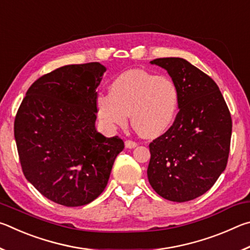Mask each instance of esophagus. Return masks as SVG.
<instances>
[{
	"label": "esophagus",
	"mask_w": 250,
	"mask_h": 250,
	"mask_svg": "<svg viewBox=\"0 0 250 250\" xmlns=\"http://www.w3.org/2000/svg\"><path fill=\"white\" fill-rule=\"evenodd\" d=\"M125 147H128V149H134V147L138 146V143L134 141H131V140H126L125 142Z\"/></svg>",
	"instance_id": "34e87169"
}]
</instances>
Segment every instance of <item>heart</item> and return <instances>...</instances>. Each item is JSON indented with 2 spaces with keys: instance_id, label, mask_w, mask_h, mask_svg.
<instances>
[{
  "instance_id": "obj_1",
  "label": "heart",
  "mask_w": 250,
  "mask_h": 250,
  "mask_svg": "<svg viewBox=\"0 0 250 250\" xmlns=\"http://www.w3.org/2000/svg\"><path fill=\"white\" fill-rule=\"evenodd\" d=\"M179 92L173 80L142 69L121 74L110 84L109 95L96 98L97 113L105 126H125L129 113L135 130L146 138H156L174 120Z\"/></svg>"
}]
</instances>
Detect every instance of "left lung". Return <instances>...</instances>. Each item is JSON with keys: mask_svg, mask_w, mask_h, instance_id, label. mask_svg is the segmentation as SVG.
<instances>
[{"mask_svg": "<svg viewBox=\"0 0 250 250\" xmlns=\"http://www.w3.org/2000/svg\"><path fill=\"white\" fill-rule=\"evenodd\" d=\"M150 62L175 83L180 111L171 128L150 143L147 179L166 200L188 202L208 191L226 168L231 117L216 83L191 62L179 57Z\"/></svg>", "mask_w": 250, "mask_h": 250, "instance_id": "8db88e82", "label": "left lung"}]
</instances>
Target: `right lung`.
Returning <instances> with one entry per match:
<instances>
[{
    "instance_id": "1",
    "label": "right lung",
    "mask_w": 250,
    "mask_h": 250,
    "mask_svg": "<svg viewBox=\"0 0 250 250\" xmlns=\"http://www.w3.org/2000/svg\"><path fill=\"white\" fill-rule=\"evenodd\" d=\"M105 67L67 65L28 88L14 121V137L26 180L57 204H89L107 186L125 143L96 129L97 87Z\"/></svg>"
}]
</instances>
